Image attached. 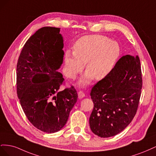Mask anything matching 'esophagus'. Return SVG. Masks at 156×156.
Here are the masks:
<instances>
[{
	"mask_svg": "<svg viewBox=\"0 0 156 156\" xmlns=\"http://www.w3.org/2000/svg\"><path fill=\"white\" fill-rule=\"evenodd\" d=\"M84 96H85V94L83 92V91H79L78 92V98L79 99H83Z\"/></svg>",
	"mask_w": 156,
	"mask_h": 156,
	"instance_id": "1",
	"label": "esophagus"
}]
</instances>
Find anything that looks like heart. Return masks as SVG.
<instances>
[{
    "label": "heart",
    "mask_w": 156,
    "mask_h": 156,
    "mask_svg": "<svg viewBox=\"0 0 156 156\" xmlns=\"http://www.w3.org/2000/svg\"><path fill=\"white\" fill-rule=\"evenodd\" d=\"M74 52L67 51L64 56V73L74 79L84 69L87 72L78 84L85 87L94 79L106 77L114 68L119 58L121 49L116 41L101 35L83 36L75 42Z\"/></svg>",
    "instance_id": "obj_1"
}]
</instances>
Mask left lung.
<instances>
[{
	"instance_id": "obj_1",
	"label": "left lung",
	"mask_w": 156,
	"mask_h": 156,
	"mask_svg": "<svg viewBox=\"0 0 156 156\" xmlns=\"http://www.w3.org/2000/svg\"><path fill=\"white\" fill-rule=\"evenodd\" d=\"M142 83L139 56H122L112 72L91 90L94 108L89 124L94 134L110 137L130 124L137 110Z\"/></svg>"
}]
</instances>
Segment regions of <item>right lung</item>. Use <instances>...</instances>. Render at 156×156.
<instances>
[{
    "instance_id": "right-lung-1",
    "label": "right lung",
    "mask_w": 156,
    "mask_h": 156,
    "mask_svg": "<svg viewBox=\"0 0 156 156\" xmlns=\"http://www.w3.org/2000/svg\"><path fill=\"white\" fill-rule=\"evenodd\" d=\"M64 40L59 28L45 27L27 41L17 65V94L30 123L48 133L66 124L77 101L73 87L59 90L64 81Z\"/></svg>"
}]
</instances>
